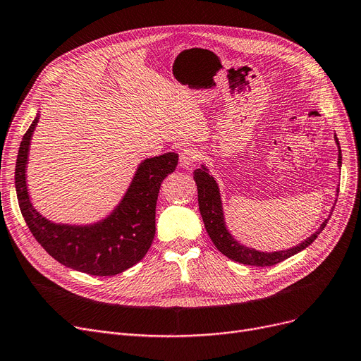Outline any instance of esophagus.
Instances as JSON below:
<instances>
[{"mask_svg": "<svg viewBox=\"0 0 361 361\" xmlns=\"http://www.w3.org/2000/svg\"><path fill=\"white\" fill-rule=\"evenodd\" d=\"M199 154L195 149H184L180 153V166L181 168H190L197 162Z\"/></svg>", "mask_w": 361, "mask_h": 361, "instance_id": "obj_1", "label": "esophagus"}]
</instances>
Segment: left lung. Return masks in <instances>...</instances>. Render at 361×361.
<instances>
[{
  "label": "left lung",
  "instance_id": "1",
  "mask_svg": "<svg viewBox=\"0 0 361 361\" xmlns=\"http://www.w3.org/2000/svg\"><path fill=\"white\" fill-rule=\"evenodd\" d=\"M335 140H336V145L339 149L338 165L341 168L342 154H341V147H339V142H338L336 135H335ZM193 178L197 185L199 211H200L203 224H205V228L209 234L211 240L214 242L215 247L219 250V252L224 254L227 258L236 261V262H240V264L255 265V267H270V265L285 261L289 257L301 252L302 249H305L307 246H310L312 242H314L329 221V218L324 219V223L320 226V228L316 233H312L308 239H305L304 242H301L300 245H296L290 249L279 250V252H259V250L240 245L228 233L226 223H224V214H223L221 197H219L218 184L214 180V177L209 176L208 169L202 165V168H199L193 172ZM338 192H339V189H338Z\"/></svg>",
  "mask_w": 361,
  "mask_h": 361
}]
</instances>
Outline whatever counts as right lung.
<instances>
[{"label":"right lung","mask_w":361,"mask_h":361,"mask_svg":"<svg viewBox=\"0 0 361 361\" xmlns=\"http://www.w3.org/2000/svg\"><path fill=\"white\" fill-rule=\"evenodd\" d=\"M39 115L25 133L16 161V193L20 212L37 242L56 261L91 276H115L142 261L154 238V215L162 181L174 172L177 153H165L140 164L130 189L116 209L91 226L54 224L30 203L26 164L30 137Z\"/></svg>","instance_id":"add662e5"}]
</instances>
